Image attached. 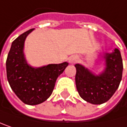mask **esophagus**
Listing matches in <instances>:
<instances>
[{
  "label": "esophagus",
  "mask_w": 127,
  "mask_h": 127,
  "mask_svg": "<svg viewBox=\"0 0 127 127\" xmlns=\"http://www.w3.org/2000/svg\"><path fill=\"white\" fill-rule=\"evenodd\" d=\"M79 60L78 57L77 55H73V56H71L69 59V62L70 64H75L76 62H78Z\"/></svg>",
  "instance_id": "1"
}]
</instances>
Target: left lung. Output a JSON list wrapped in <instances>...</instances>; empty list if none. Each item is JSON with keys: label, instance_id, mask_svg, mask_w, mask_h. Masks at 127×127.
<instances>
[{"label": "left lung", "instance_id": "1", "mask_svg": "<svg viewBox=\"0 0 127 127\" xmlns=\"http://www.w3.org/2000/svg\"><path fill=\"white\" fill-rule=\"evenodd\" d=\"M106 67L95 75L84 66L77 64L75 84L80 96L93 104H101L109 100L119 87L122 78L123 61L121 52L115 49L103 57Z\"/></svg>", "mask_w": 127, "mask_h": 127}]
</instances>
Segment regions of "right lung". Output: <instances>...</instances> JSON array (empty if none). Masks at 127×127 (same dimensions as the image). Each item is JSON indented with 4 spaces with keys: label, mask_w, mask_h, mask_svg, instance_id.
Returning a JSON list of instances; mask_svg holds the SVG:
<instances>
[{
    "label": "right lung",
    "mask_w": 127,
    "mask_h": 127,
    "mask_svg": "<svg viewBox=\"0 0 127 127\" xmlns=\"http://www.w3.org/2000/svg\"><path fill=\"white\" fill-rule=\"evenodd\" d=\"M33 30L21 34L12 42L6 62L7 80L12 90L28 105H37L46 100L52 93L58 77L69 64L64 62L38 68L29 65L24 47L26 37Z\"/></svg>",
    "instance_id": "add662e5"
}]
</instances>
